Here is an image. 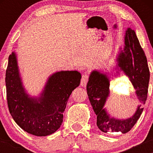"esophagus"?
Returning a JSON list of instances; mask_svg holds the SVG:
<instances>
[{
  "instance_id": "34e87169",
  "label": "esophagus",
  "mask_w": 153,
  "mask_h": 153,
  "mask_svg": "<svg viewBox=\"0 0 153 153\" xmlns=\"http://www.w3.org/2000/svg\"><path fill=\"white\" fill-rule=\"evenodd\" d=\"M88 81V76L86 74H83L81 79V82H80V85H81L82 87L86 86Z\"/></svg>"
}]
</instances>
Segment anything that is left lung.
<instances>
[{
  "mask_svg": "<svg viewBox=\"0 0 153 153\" xmlns=\"http://www.w3.org/2000/svg\"><path fill=\"white\" fill-rule=\"evenodd\" d=\"M125 45L117 56V65L115 67L117 76L122 71L128 77L135 89V94L139 102L135 113L127 119H117L108 113L104 107L109 97L110 76L107 73L93 70L90 74L86 86L89 100L97 115V125L100 130L107 133L115 131L126 134L135 125L143 111L148 94L150 72L144 52L140 45L135 31L128 27L124 37ZM114 71V70H113ZM109 74V73H108Z\"/></svg>",
  "mask_w": 153,
  "mask_h": 153,
  "instance_id": "obj_1",
  "label": "left lung"
}]
</instances>
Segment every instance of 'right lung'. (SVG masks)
<instances>
[{
  "mask_svg": "<svg viewBox=\"0 0 153 153\" xmlns=\"http://www.w3.org/2000/svg\"><path fill=\"white\" fill-rule=\"evenodd\" d=\"M81 74L61 71L48 77L39 97L25 91L19 73L17 55L9 56L5 83L9 112L21 128L36 136L51 135L63 122V113L73 90L79 86Z\"/></svg>",
  "mask_w": 153,
  "mask_h": 153,
  "instance_id": "obj_1",
  "label": "right lung"
}]
</instances>
